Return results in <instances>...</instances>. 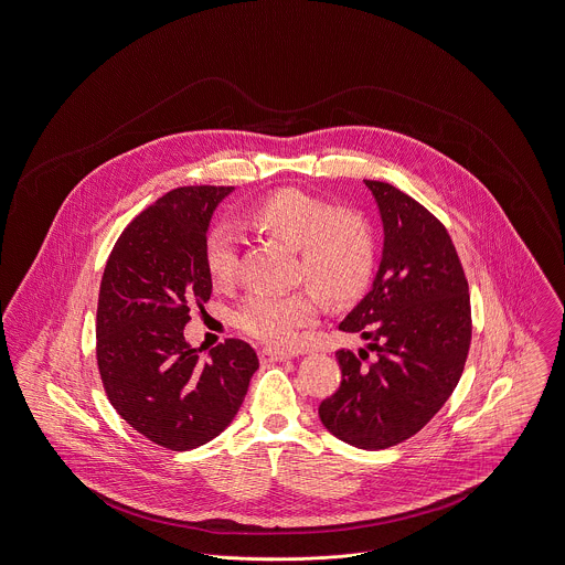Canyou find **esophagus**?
Instances as JSON below:
<instances>
[{
	"label": "esophagus",
	"instance_id": "esophagus-1",
	"mask_svg": "<svg viewBox=\"0 0 565 565\" xmlns=\"http://www.w3.org/2000/svg\"><path fill=\"white\" fill-rule=\"evenodd\" d=\"M259 360L264 364H273V362H286V360H290V355L284 351H275V349H262Z\"/></svg>",
	"mask_w": 565,
	"mask_h": 565
}]
</instances>
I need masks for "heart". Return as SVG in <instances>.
Instances as JSON below:
<instances>
[{
    "label": "heart",
    "mask_w": 565,
    "mask_h": 565,
    "mask_svg": "<svg viewBox=\"0 0 565 565\" xmlns=\"http://www.w3.org/2000/svg\"><path fill=\"white\" fill-rule=\"evenodd\" d=\"M243 225L299 253V279L331 303L358 299L373 279L375 234L360 214L338 212V207L299 190H284L253 205L243 216ZM238 262V236L230 227H214L205 241L210 277L218 286L232 284ZM316 316L318 299L310 290L253 292L238 308L236 322L255 340L288 349L299 342L301 329L310 327Z\"/></svg>",
    "instance_id": "heart-1"
}]
</instances>
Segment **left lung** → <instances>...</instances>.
Returning a JSON list of instances; mask_svg holds the SVG:
<instances>
[{
  "label": "left lung",
  "instance_id": "1",
  "mask_svg": "<svg viewBox=\"0 0 565 565\" xmlns=\"http://www.w3.org/2000/svg\"><path fill=\"white\" fill-rule=\"evenodd\" d=\"M375 196L383 252L371 292L340 322L366 340L338 351L342 383L318 416L329 434L364 450L416 436L452 394L470 349V295L455 245L438 218L409 194L364 180Z\"/></svg>",
  "mask_w": 565,
  "mask_h": 565
}]
</instances>
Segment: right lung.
<instances>
[{
    "instance_id": "1",
    "label": "right lung",
    "mask_w": 565,
    "mask_h": 565,
    "mask_svg": "<svg viewBox=\"0 0 565 565\" xmlns=\"http://www.w3.org/2000/svg\"><path fill=\"white\" fill-rule=\"evenodd\" d=\"M232 186L171 190L136 216L108 257L97 306V364L119 416L145 438L190 450L236 418L259 362L243 340L201 360L184 338L205 303L207 227Z\"/></svg>"
}]
</instances>
